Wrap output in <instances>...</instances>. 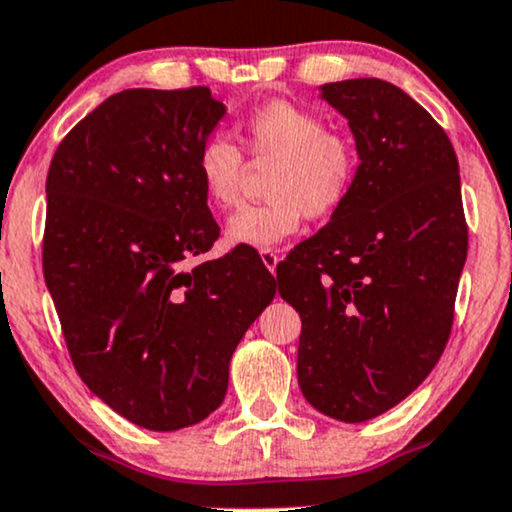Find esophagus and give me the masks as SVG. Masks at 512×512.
Masks as SVG:
<instances>
[{
  "label": "esophagus",
  "instance_id": "34e87169",
  "mask_svg": "<svg viewBox=\"0 0 512 512\" xmlns=\"http://www.w3.org/2000/svg\"><path fill=\"white\" fill-rule=\"evenodd\" d=\"M260 257H262L264 267H267L269 272H272V274L276 276V264H279V252H276L274 248H262V250H260Z\"/></svg>",
  "mask_w": 512,
  "mask_h": 512
}]
</instances>
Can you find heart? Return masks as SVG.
<instances>
[{
  "mask_svg": "<svg viewBox=\"0 0 512 512\" xmlns=\"http://www.w3.org/2000/svg\"><path fill=\"white\" fill-rule=\"evenodd\" d=\"M240 145L252 162H274L267 174L269 200L233 214L226 238L233 245L272 248L293 236L305 217L329 219L348 202L360 174V150L348 133L326 128L315 109L288 100L255 107L238 123ZM207 202L231 209L240 200L245 159L221 133L207 135L195 159Z\"/></svg>",
  "mask_w": 512,
  "mask_h": 512,
  "instance_id": "heart-1",
  "label": "heart"
}]
</instances>
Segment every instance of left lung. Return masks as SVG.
I'll list each match as a JSON object with an SVG mask.
<instances>
[{"label": "left lung", "mask_w": 512, "mask_h": 512, "mask_svg": "<svg viewBox=\"0 0 512 512\" xmlns=\"http://www.w3.org/2000/svg\"><path fill=\"white\" fill-rule=\"evenodd\" d=\"M360 174L348 202L276 267L303 319L298 384L341 422L391 410L429 377L453 326L467 257L458 157L410 95L379 78L326 83Z\"/></svg>", "instance_id": "obj_1"}]
</instances>
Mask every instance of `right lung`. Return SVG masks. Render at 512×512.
<instances>
[{"label": "right lung", "mask_w": 512, "mask_h": 512, "mask_svg": "<svg viewBox=\"0 0 512 512\" xmlns=\"http://www.w3.org/2000/svg\"><path fill=\"white\" fill-rule=\"evenodd\" d=\"M224 112L202 85L116 92L49 164L42 269L73 367L152 432L219 408L233 350L276 293L248 250L186 269L219 238L195 159Z\"/></svg>", "instance_id": "obj_1"}]
</instances>
